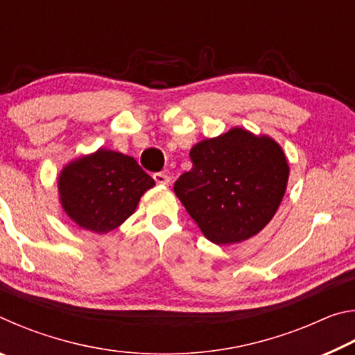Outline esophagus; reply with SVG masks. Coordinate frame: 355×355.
I'll use <instances>...</instances> for the list:
<instances>
[{
	"mask_svg": "<svg viewBox=\"0 0 355 355\" xmlns=\"http://www.w3.org/2000/svg\"><path fill=\"white\" fill-rule=\"evenodd\" d=\"M153 178H155V182H156V183H158V184H163V186H167V184L171 183V177L167 175V173H163V172L155 173Z\"/></svg>",
	"mask_w": 355,
	"mask_h": 355,
	"instance_id": "obj_1",
	"label": "esophagus"
}]
</instances>
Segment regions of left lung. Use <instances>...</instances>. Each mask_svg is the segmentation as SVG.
Wrapping results in <instances>:
<instances>
[{"instance_id":"1","label":"left lung","mask_w":355,"mask_h":355,"mask_svg":"<svg viewBox=\"0 0 355 355\" xmlns=\"http://www.w3.org/2000/svg\"><path fill=\"white\" fill-rule=\"evenodd\" d=\"M189 156L192 169L173 191L209 241L243 243L271 222L290 177L279 142L233 127L197 142Z\"/></svg>"}]
</instances>
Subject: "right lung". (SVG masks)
<instances>
[{
  "label": "right lung",
  "mask_w": 355,
  "mask_h": 355,
  "mask_svg": "<svg viewBox=\"0 0 355 355\" xmlns=\"http://www.w3.org/2000/svg\"><path fill=\"white\" fill-rule=\"evenodd\" d=\"M155 180L135 158L98 148L64 166L58 178L59 202L83 230L98 235L122 225Z\"/></svg>",
  "instance_id": "1"
}]
</instances>
